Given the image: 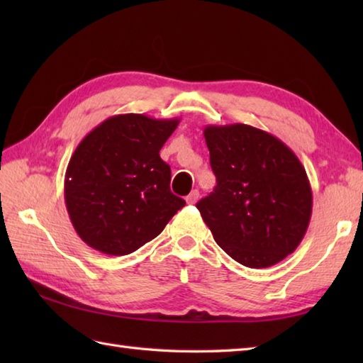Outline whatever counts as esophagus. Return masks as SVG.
I'll use <instances>...</instances> for the list:
<instances>
[{
	"mask_svg": "<svg viewBox=\"0 0 363 363\" xmlns=\"http://www.w3.org/2000/svg\"><path fill=\"white\" fill-rule=\"evenodd\" d=\"M198 199H199V191L198 190H191L190 195L186 198V201H187V204H195Z\"/></svg>",
	"mask_w": 363,
	"mask_h": 363,
	"instance_id": "1",
	"label": "esophagus"
}]
</instances>
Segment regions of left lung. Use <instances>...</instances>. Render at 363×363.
<instances>
[{
    "mask_svg": "<svg viewBox=\"0 0 363 363\" xmlns=\"http://www.w3.org/2000/svg\"><path fill=\"white\" fill-rule=\"evenodd\" d=\"M213 191L196 204L220 248L250 268H267L298 248L312 217V189L296 154L243 123L204 128Z\"/></svg>",
    "mask_w": 363,
    "mask_h": 363,
    "instance_id": "1",
    "label": "left lung"
}]
</instances>
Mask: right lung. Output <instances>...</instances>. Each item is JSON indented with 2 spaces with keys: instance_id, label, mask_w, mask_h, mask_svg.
<instances>
[{
  "instance_id": "obj_1",
  "label": "right lung",
  "mask_w": 363,
  "mask_h": 363,
  "mask_svg": "<svg viewBox=\"0 0 363 363\" xmlns=\"http://www.w3.org/2000/svg\"><path fill=\"white\" fill-rule=\"evenodd\" d=\"M179 118L121 113L82 138L68 162L64 195L76 234L107 256H125L156 238L186 206L169 190L160 148Z\"/></svg>"
}]
</instances>
